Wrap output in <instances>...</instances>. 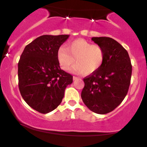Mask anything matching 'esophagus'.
<instances>
[{
  "instance_id": "34e87169",
  "label": "esophagus",
  "mask_w": 147,
  "mask_h": 147,
  "mask_svg": "<svg viewBox=\"0 0 147 147\" xmlns=\"http://www.w3.org/2000/svg\"><path fill=\"white\" fill-rule=\"evenodd\" d=\"M77 79H78V77H75V76H73V80L75 81V80H77Z\"/></svg>"
}]
</instances>
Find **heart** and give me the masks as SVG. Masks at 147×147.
<instances>
[{
  "label": "heart",
  "instance_id": "heart-1",
  "mask_svg": "<svg viewBox=\"0 0 147 147\" xmlns=\"http://www.w3.org/2000/svg\"><path fill=\"white\" fill-rule=\"evenodd\" d=\"M57 59L61 68L77 74L90 75L99 70L104 60V49L100 45L92 44L86 40L79 38L68 43L67 48L60 47L57 52Z\"/></svg>",
  "mask_w": 147,
  "mask_h": 147
}]
</instances>
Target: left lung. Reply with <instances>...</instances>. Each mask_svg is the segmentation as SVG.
<instances>
[{
    "label": "left lung",
    "instance_id": "8db88e82",
    "mask_svg": "<svg viewBox=\"0 0 147 147\" xmlns=\"http://www.w3.org/2000/svg\"><path fill=\"white\" fill-rule=\"evenodd\" d=\"M104 49V60L97 71L84 79L81 97L92 112L106 114L117 108L127 94L132 65L128 52L110 37H92Z\"/></svg>",
    "mask_w": 147,
    "mask_h": 147
}]
</instances>
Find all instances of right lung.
Here are the masks:
<instances>
[{
	"label": "right lung",
	"mask_w": 147,
	"mask_h": 147,
	"mask_svg": "<svg viewBox=\"0 0 147 147\" xmlns=\"http://www.w3.org/2000/svg\"><path fill=\"white\" fill-rule=\"evenodd\" d=\"M69 35H43L27 45L18 63V88L30 107L45 114L63 98L72 76L60 68L57 52Z\"/></svg>",
	"instance_id": "obj_1"
}]
</instances>
